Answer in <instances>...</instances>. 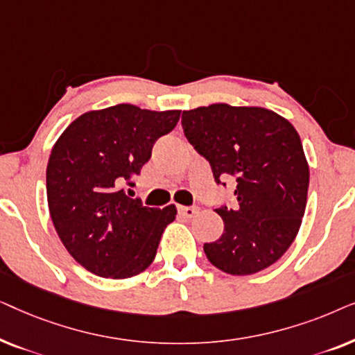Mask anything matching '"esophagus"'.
I'll use <instances>...</instances> for the list:
<instances>
[{"instance_id":"1","label":"esophagus","mask_w":355,"mask_h":355,"mask_svg":"<svg viewBox=\"0 0 355 355\" xmlns=\"http://www.w3.org/2000/svg\"><path fill=\"white\" fill-rule=\"evenodd\" d=\"M178 211H179V215H182L184 218H193V216L197 215L198 208L197 207H182V205H179L178 207Z\"/></svg>"}]
</instances>
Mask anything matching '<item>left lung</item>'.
Masks as SVG:
<instances>
[{
    "instance_id": "obj_1",
    "label": "left lung",
    "mask_w": 355,
    "mask_h": 355,
    "mask_svg": "<svg viewBox=\"0 0 355 355\" xmlns=\"http://www.w3.org/2000/svg\"><path fill=\"white\" fill-rule=\"evenodd\" d=\"M181 124L215 182H236V205L215 210L225 231L203 244L207 259L234 276L268 268L293 244L307 203L309 164L297 130L270 110L226 103L184 111Z\"/></svg>"
}]
</instances>
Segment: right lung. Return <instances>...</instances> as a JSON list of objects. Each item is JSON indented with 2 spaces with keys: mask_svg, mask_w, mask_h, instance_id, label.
<instances>
[{
  "mask_svg": "<svg viewBox=\"0 0 355 355\" xmlns=\"http://www.w3.org/2000/svg\"><path fill=\"white\" fill-rule=\"evenodd\" d=\"M181 111L116 105L67 125L46 168L48 208L77 263L96 276L124 279L152 263L176 207L150 208L125 196L152 157L153 144L176 128Z\"/></svg>",
  "mask_w": 355,
  "mask_h": 355,
  "instance_id": "right-lung-1",
  "label": "right lung"
}]
</instances>
